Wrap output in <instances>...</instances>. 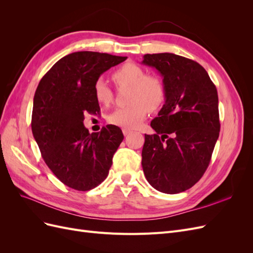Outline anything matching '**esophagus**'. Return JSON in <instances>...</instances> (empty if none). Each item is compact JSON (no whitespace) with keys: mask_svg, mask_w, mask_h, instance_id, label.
Listing matches in <instances>:
<instances>
[{"mask_svg":"<svg viewBox=\"0 0 253 253\" xmlns=\"http://www.w3.org/2000/svg\"><path fill=\"white\" fill-rule=\"evenodd\" d=\"M122 133H124V135H125V136H127L128 134H131V133H132V131H131V129L124 128V129H122Z\"/></svg>","mask_w":253,"mask_h":253,"instance_id":"esophagus-1","label":"esophagus"}]
</instances>
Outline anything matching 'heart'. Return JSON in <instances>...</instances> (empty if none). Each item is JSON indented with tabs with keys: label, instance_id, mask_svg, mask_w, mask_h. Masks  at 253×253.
<instances>
[{
	"label": "heart",
	"instance_id": "b5f03b06",
	"mask_svg": "<svg viewBox=\"0 0 253 253\" xmlns=\"http://www.w3.org/2000/svg\"><path fill=\"white\" fill-rule=\"evenodd\" d=\"M113 79L118 85L129 86L128 101L131 104L116 109L108 118L111 125L127 129L140 126L149 110L155 111L166 100V88L157 76L145 75L138 65L126 63L113 74ZM96 100L103 105H109L113 100V91L106 82L100 78L94 84Z\"/></svg>",
	"mask_w": 253,
	"mask_h": 253
}]
</instances>
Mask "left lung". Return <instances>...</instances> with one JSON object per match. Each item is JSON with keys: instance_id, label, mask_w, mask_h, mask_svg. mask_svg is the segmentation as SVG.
Here are the masks:
<instances>
[{"instance_id": "left-lung-1", "label": "left lung", "mask_w": 253, "mask_h": 253, "mask_svg": "<svg viewBox=\"0 0 253 253\" xmlns=\"http://www.w3.org/2000/svg\"><path fill=\"white\" fill-rule=\"evenodd\" d=\"M142 63L156 68L166 88L165 104L151 122L156 133L144 134L143 173L160 192L180 193L210 164L220 129L217 90L205 68L188 58L147 53Z\"/></svg>"}]
</instances>
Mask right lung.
<instances>
[{
	"label": "right lung",
	"mask_w": 253,
	"mask_h": 253,
	"mask_svg": "<svg viewBox=\"0 0 253 253\" xmlns=\"http://www.w3.org/2000/svg\"><path fill=\"white\" fill-rule=\"evenodd\" d=\"M126 57L77 51L60 59L38 85L32 115L33 135L45 164L65 186L88 191L106 178L124 140L113 125L89 134L84 114L100 111L94 84Z\"/></svg>",
	"instance_id": "1"
}]
</instances>
